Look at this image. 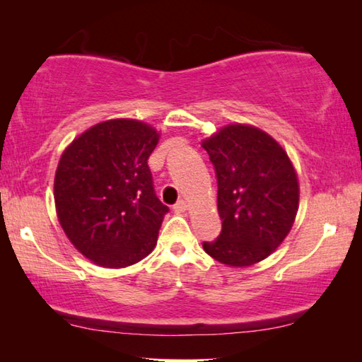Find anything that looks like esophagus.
Masks as SVG:
<instances>
[{
	"instance_id": "1",
	"label": "esophagus",
	"mask_w": 362,
	"mask_h": 362,
	"mask_svg": "<svg viewBox=\"0 0 362 362\" xmlns=\"http://www.w3.org/2000/svg\"><path fill=\"white\" fill-rule=\"evenodd\" d=\"M173 209H174L175 212H185V211H187V203H185V201H183V199L177 201Z\"/></svg>"
}]
</instances>
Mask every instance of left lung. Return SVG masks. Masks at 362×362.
<instances>
[{
    "mask_svg": "<svg viewBox=\"0 0 362 362\" xmlns=\"http://www.w3.org/2000/svg\"><path fill=\"white\" fill-rule=\"evenodd\" d=\"M217 177L222 231L203 247L230 267H249L274 252L298 209L297 174L287 153L260 129L230 124L203 142Z\"/></svg>",
    "mask_w": 362,
    "mask_h": 362,
    "instance_id": "8db88e82",
    "label": "left lung"
}]
</instances>
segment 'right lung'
Segmentation results:
<instances>
[{"mask_svg":"<svg viewBox=\"0 0 362 362\" xmlns=\"http://www.w3.org/2000/svg\"><path fill=\"white\" fill-rule=\"evenodd\" d=\"M159 136L136 119H112L81 134L60 158L54 199L79 252L107 268L148 255L169 212L155 193L148 158Z\"/></svg>","mask_w":362,"mask_h":362,"instance_id":"add662e5","label":"right lung"}]
</instances>
